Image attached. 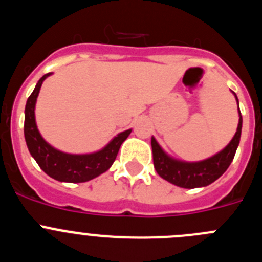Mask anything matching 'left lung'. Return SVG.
I'll use <instances>...</instances> for the list:
<instances>
[{
  "instance_id": "1",
  "label": "left lung",
  "mask_w": 262,
  "mask_h": 262,
  "mask_svg": "<svg viewBox=\"0 0 262 262\" xmlns=\"http://www.w3.org/2000/svg\"><path fill=\"white\" fill-rule=\"evenodd\" d=\"M236 101H237V97H236ZM237 105H239V101H237ZM239 117L237 129H236L235 136L232 138L230 144L219 154L214 155L207 160H203V161H198V163H185V161L174 160L173 157L168 156L156 142V139L152 138L151 145L152 154H154V165L157 174L170 184L185 187V189H194V187H202L212 184L215 180H217L226 172L235 157L236 149L240 143L243 126L240 108Z\"/></svg>"
}]
</instances>
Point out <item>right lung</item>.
<instances>
[{
  "label": "right lung",
  "instance_id": "1",
  "mask_svg": "<svg viewBox=\"0 0 262 262\" xmlns=\"http://www.w3.org/2000/svg\"><path fill=\"white\" fill-rule=\"evenodd\" d=\"M51 73L38 81L29 97L25 108V139L31 156L50 177L61 182H86L106 172L117 159L122 143L128 138L131 129L118 134L105 148L94 154L71 155L57 151L39 134L35 123V103L43 81Z\"/></svg>",
  "mask_w": 262,
  "mask_h": 262
}]
</instances>
